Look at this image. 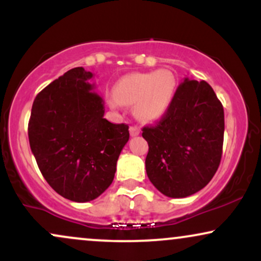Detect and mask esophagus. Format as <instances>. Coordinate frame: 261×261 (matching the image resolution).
<instances>
[{
	"mask_svg": "<svg viewBox=\"0 0 261 261\" xmlns=\"http://www.w3.org/2000/svg\"><path fill=\"white\" fill-rule=\"evenodd\" d=\"M140 134V127H137L136 125L134 126H130V135L131 136H137Z\"/></svg>",
	"mask_w": 261,
	"mask_h": 261,
	"instance_id": "1",
	"label": "esophagus"
}]
</instances>
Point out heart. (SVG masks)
I'll use <instances>...</instances> for the list:
<instances>
[{"mask_svg": "<svg viewBox=\"0 0 261 261\" xmlns=\"http://www.w3.org/2000/svg\"><path fill=\"white\" fill-rule=\"evenodd\" d=\"M175 92V79L170 71L130 73L115 83L112 106H135L141 120H157L168 110Z\"/></svg>", "mask_w": 261, "mask_h": 261, "instance_id": "obj_1", "label": "heart"}]
</instances>
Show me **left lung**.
Wrapping results in <instances>:
<instances>
[{
	"mask_svg": "<svg viewBox=\"0 0 261 261\" xmlns=\"http://www.w3.org/2000/svg\"><path fill=\"white\" fill-rule=\"evenodd\" d=\"M223 134V107L212 87L184 79L161 120L142 128L148 179L168 197L197 193L217 172Z\"/></svg>",
	"mask_w": 261,
	"mask_h": 261,
	"instance_id": "obj_1",
	"label": "left lung"
}]
</instances>
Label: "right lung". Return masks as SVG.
I'll return each mask as SVG.
<instances>
[{"label": "right lung", "mask_w": 261, "mask_h": 261, "mask_svg": "<svg viewBox=\"0 0 261 261\" xmlns=\"http://www.w3.org/2000/svg\"><path fill=\"white\" fill-rule=\"evenodd\" d=\"M83 67L67 71L35 97L28 124L31 149L56 193L76 202L97 199L113 182L130 137L126 124L104 119V101Z\"/></svg>", "instance_id": "obj_1"}]
</instances>
